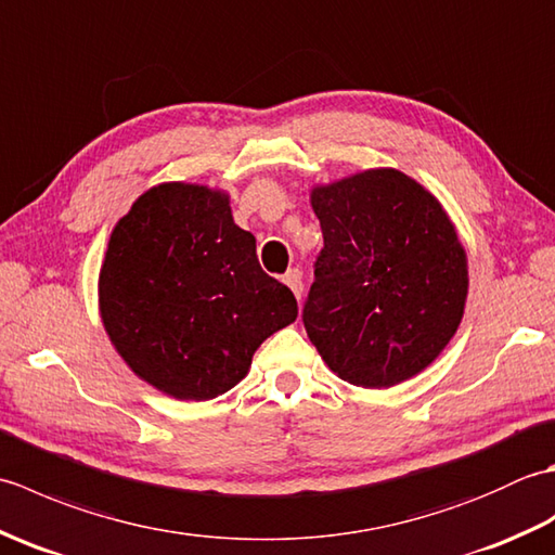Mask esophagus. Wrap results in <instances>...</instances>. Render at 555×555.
<instances>
[{"mask_svg":"<svg viewBox=\"0 0 555 555\" xmlns=\"http://www.w3.org/2000/svg\"><path fill=\"white\" fill-rule=\"evenodd\" d=\"M284 284H286L293 293H296V298L300 300V296H302V274H300V269H296V267L288 269L286 274H284Z\"/></svg>","mask_w":555,"mask_h":555,"instance_id":"esophagus-1","label":"esophagus"}]
</instances>
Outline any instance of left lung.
<instances>
[{
	"mask_svg": "<svg viewBox=\"0 0 555 555\" xmlns=\"http://www.w3.org/2000/svg\"><path fill=\"white\" fill-rule=\"evenodd\" d=\"M324 247L302 324L340 379L386 388L431 364L457 332L467 259L431 193L396 169L312 191Z\"/></svg>",
	"mask_w": 555,
	"mask_h": 555,
	"instance_id": "left-lung-1",
	"label": "left lung"
}]
</instances>
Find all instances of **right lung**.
Returning <instances> with one entry per match:
<instances>
[{"instance_id": "1", "label": "right lung", "mask_w": 555, "mask_h": 555, "mask_svg": "<svg viewBox=\"0 0 555 555\" xmlns=\"http://www.w3.org/2000/svg\"><path fill=\"white\" fill-rule=\"evenodd\" d=\"M100 312L140 379L209 400L243 379L264 338L296 322L298 302L259 267L255 235L235 227L227 195L162 183L112 231Z\"/></svg>"}]
</instances>
